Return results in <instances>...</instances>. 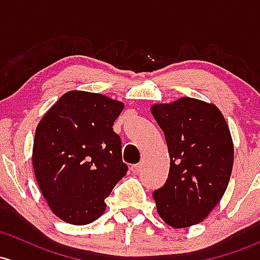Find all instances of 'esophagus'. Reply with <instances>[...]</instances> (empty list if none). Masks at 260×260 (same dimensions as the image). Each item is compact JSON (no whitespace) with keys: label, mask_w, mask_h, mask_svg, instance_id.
<instances>
[{"label":"esophagus","mask_w":260,"mask_h":260,"mask_svg":"<svg viewBox=\"0 0 260 260\" xmlns=\"http://www.w3.org/2000/svg\"><path fill=\"white\" fill-rule=\"evenodd\" d=\"M142 169H143V165H141V163H138V165H133L131 167V171H132L135 174L141 173Z\"/></svg>","instance_id":"34e87169"}]
</instances>
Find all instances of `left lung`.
<instances>
[{
    "instance_id": "obj_1",
    "label": "left lung",
    "mask_w": 260,
    "mask_h": 260,
    "mask_svg": "<svg viewBox=\"0 0 260 260\" xmlns=\"http://www.w3.org/2000/svg\"><path fill=\"white\" fill-rule=\"evenodd\" d=\"M151 111L171 157L165 185L153 192L158 214L173 228L194 225L228 187L234 158L229 127L217 106L196 98L154 105Z\"/></svg>"
}]
</instances>
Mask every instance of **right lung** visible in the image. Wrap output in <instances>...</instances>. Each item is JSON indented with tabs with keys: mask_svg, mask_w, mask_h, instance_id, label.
Listing matches in <instances>:
<instances>
[{
	"mask_svg": "<svg viewBox=\"0 0 260 260\" xmlns=\"http://www.w3.org/2000/svg\"><path fill=\"white\" fill-rule=\"evenodd\" d=\"M122 102L100 93L70 91L36 128L32 165L38 187L63 222L84 225L105 213V199L125 176L121 137L113 123Z\"/></svg>",
	"mask_w": 260,
	"mask_h": 260,
	"instance_id": "obj_1",
	"label": "right lung"
}]
</instances>
